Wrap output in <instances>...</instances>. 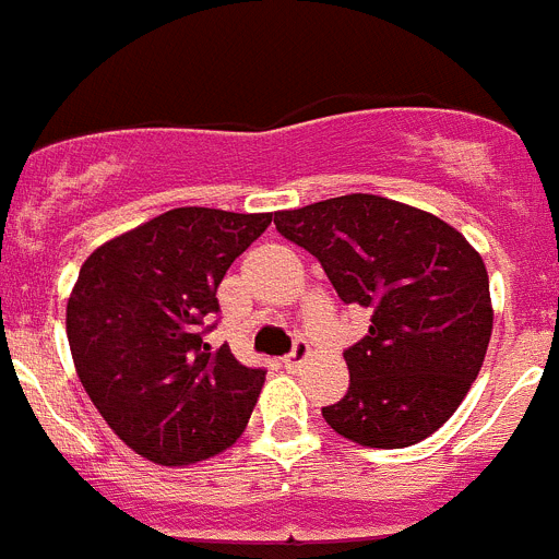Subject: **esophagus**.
Returning a JSON list of instances; mask_svg holds the SVG:
<instances>
[{"mask_svg": "<svg viewBox=\"0 0 559 559\" xmlns=\"http://www.w3.org/2000/svg\"><path fill=\"white\" fill-rule=\"evenodd\" d=\"M308 358H310V347H308V344H305V341H296L294 353H290L288 358L283 360V364H285V369H299Z\"/></svg>", "mask_w": 559, "mask_h": 559, "instance_id": "1", "label": "esophagus"}]
</instances>
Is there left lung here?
Masks as SVG:
<instances>
[{
  "label": "left lung",
  "mask_w": 559,
  "mask_h": 559,
  "mask_svg": "<svg viewBox=\"0 0 559 559\" xmlns=\"http://www.w3.org/2000/svg\"><path fill=\"white\" fill-rule=\"evenodd\" d=\"M274 224L322 263L344 302L372 313L344 353L349 389L322 408L328 426L386 451L445 426L492 335L481 254L431 212L369 192L274 212Z\"/></svg>",
  "instance_id": "obj_1"
}]
</instances>
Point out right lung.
Here are the masks:
<instances>
[{"mask_svg":"<svg viewBox=\"0 0 559 559\" xmlns=\"http://www.w3.org/2000/svg\"><path fill=\"white\" fill-rule=\"evenodd\" d=\"M271 212L179 206L97 246L67 302L75 372L100 417L147 462L218 456L246 431L263 369L210 353L221 280Z\"/></svg>","mask_w":559,"mask_h":559,"instance_id":"obj_1","label":"right lung"}]
</instances>
